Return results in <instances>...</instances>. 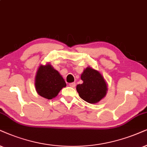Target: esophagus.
I'll return each instance as SVG.
<instances>
[{
	"label": "esophagus",
	"instance_id": "34e87169",
	"mask_svg": "<svg viewBox=\"0 0 147 147\" xmlns=\"http://www.w3.org/2000/svg\"><path fill=\"white\" fill-rule=\"evenodd\" d=\"M69 86L71 87H75L76 86L75 83H69Z\"/></svg>",
	"mask_w": 147,
	"mask_h": 147
}]
</instances>
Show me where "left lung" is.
Segmentation results:
<instances>
[{"label": "left lung", "instance_id": "obj_1", "mask_svg": "<svg viewBox=\"0 0 147 147\" xmlns=\"http://www.w3.org/2000/svg\"><path fill=\"white\" fill-rule=\"evenodd\" d=\"M82 84L77 86L81 99L90 104H95L105 97L107 87L105 79L97 70L87 67L81 75Z\"/></svg>", "mask_w": 147, "mask_h": 147}]
</instances>
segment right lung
Segmentation results:
<instances>
[{
  "label": "right lung",
  "mask_w": 147,
  "mask_h": 147,
  "mask_svg": "<svg viewBox=\"0 0 147 147\" xmlns=\"http://www.w3.org/2000/svg\"><path fill=\"white\" fill-rule=\"evenodd\" d=\"M66 84L59 72L51 65H40L37 70L35 87L37 93L46 99L51 100L57 96Z\"/></svg>",
  "instance_id": "obj_1"
}]
</instances>
